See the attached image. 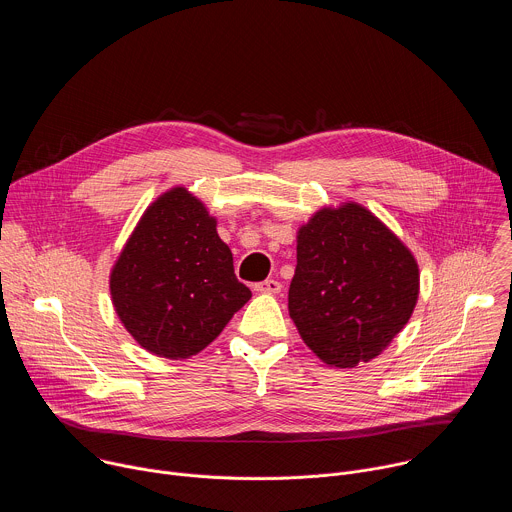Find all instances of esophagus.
<instances>
[{
    "mask_svg": "<svg viewBox=\"0 0 512 512\" xmlns=\"http://www.w3.org/2000/svg\"><path fill=\"white\" fill-rule=\"evenodd\" d=\"M255 291H259V294H279L281 283L275 279H265L261 283H255Z\"/></svg>",
    "mask_w": 512,
    "mask_h": 512,
    "instance_id": "34e87169",
    "label": "esophagus"
}]
</instances>
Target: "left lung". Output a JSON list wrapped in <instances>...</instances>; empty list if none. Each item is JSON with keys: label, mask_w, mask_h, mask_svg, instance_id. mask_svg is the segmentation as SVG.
I'll list each match as a JSON object with an SVG mask.
<instances>
[{"label": "left lung", "mask_w": 512, "mask_h": 512, "mask_svg": "<svg viewBox=\"0 0 512 512\" xmlns=\"http://www.w3.org/2000/svg\"><path fill=\"white\" fill-rule=\"evenodd\" d=\"M417 296L413 253L371 210L326 206L300 227L287 308L326 364L352 369L379 356L409 322Z\"/></svg>", "instance_id": "1"}]
</instances>
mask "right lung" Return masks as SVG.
<instances>
[{
    "instance_id": "add662e5",
    "label": "right lung",
    "mask_w": 512,
    "mask_h": 512,
    "mask_svg": "<svg viewBox=\"0 0 512 512\" xmlns=\"http://www.w3.org/2000/svg\"><path fill=\"white\" fill-rule=\"evenodd\" d=\"M109 289L137 344L172 360L204 350L251 300L216 218L182 186L143 212L111 269Z\"/></svg>"
}]
</instances>
